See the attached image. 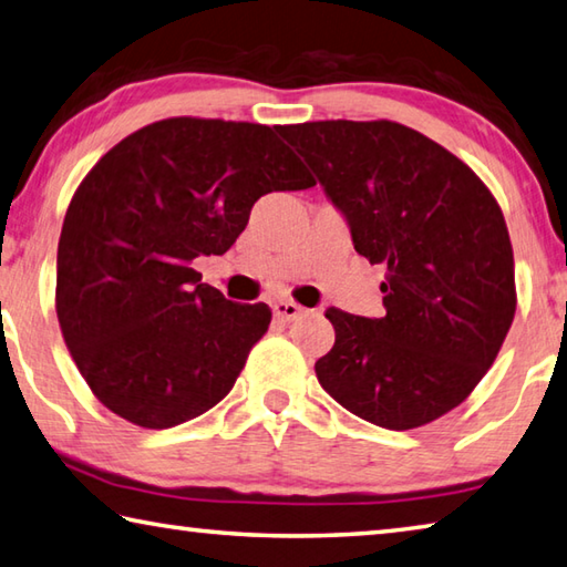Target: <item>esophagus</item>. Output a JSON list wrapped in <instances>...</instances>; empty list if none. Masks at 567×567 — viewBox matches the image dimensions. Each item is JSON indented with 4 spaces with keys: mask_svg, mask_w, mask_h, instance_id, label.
I'll list each match as a JSON object with an SVG mask.
<instances>
[{
    "mask_svg": "<svg viewBox=\"0 0 567 567\" xmlns=\"http://www.w3.org/2000/svg\"><path fill=\"white\" fill-rule=\"evenodd\" d=\"M305 310L297 302H290V300H277L272 305V315L280 319V322H292V319L300 317Z\"/></svg>",
    "mask_w": 567,
    "mask_h": 567,
    "instance_id": "34e87169",
    "label": "esophagus"
}]
</instances>
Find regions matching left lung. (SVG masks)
I'll return each mask as SVG.
<instances>
[{"mask_svg": "<svg viewBox=\"0 0 567 567\" xmlns=\"http://www.w3.org/2000/svg\"><path fill=\"white\" fill-rule=\"evenodd\" d=\"M344 215L354 250L386 267L384 315L329 307L334 347L315 372L329 396L391 431L456 409L516 315V272L496 198L466 163L394 121L277 126Z\"/></svg>", "mask_w": 567, "mask_h": 567, "instance_id": "1", "label": "left lung"}]
</instances>
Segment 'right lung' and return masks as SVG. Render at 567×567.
I'll return each mask as SVG.
<instances>
[{
	"mask_svg": "<svg viewBox=\"0 0 567 567\" xmlns=\"http://www.w3.org/2000/svg\"><path fill=\"white\" fill-rule=\"evenodd\" d=\"M312 185L270 126L190 116L143 126L89 171L59 238L56 317L101 404L171 429L228 396L272 312L190 265L228 252L262 195Z\"/></svg>",
	"mask_w": 567,
	"mask_h": 567,
	"instance_id": "right-lung-1",
	"label": "right lung"
}]
</instances>
